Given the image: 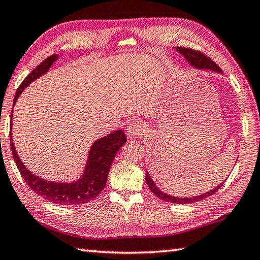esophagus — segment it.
I'll return each mask as SVG.
<instances>
[{"label":"esophagus","instance_id":"34e87169","mask_svg":"<svg viewBox=\"0 0 260 260\" xmlns=\"http://www.w3.org/2000/svg\"><path fill=\"white\" fill-rule=\"evenodd\" d=\"M144 133V127L141 125L139 121H132L126 129V134L128 139H134V137H139L143 135Z\"/></svg>","mask_w":260,"mask_h":260}]
</instances>
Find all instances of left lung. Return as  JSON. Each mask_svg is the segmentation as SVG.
I'll use <instances>...</instances> for the list:
<instances>
[{"label":"left lung","mask_w":260,"mask_h":260,"mask_svg":"<svg viewBox=\"0 0 260 260\" xmlns=\"http://www.w3.org/2000/svg\"><path fill=\"white\" fill-rule=\"evenodd\" d=\"M176 49L178 50V53L181 54L182 56H185L187 62L189 63L191 66H194V68L200 69V70H210V71H214V72L222 73V70L220 69V66H217V64L213 62L210 57H207L206 55H204L201 52H198V50H194L191 48H185V47H177ZM145 180H146V184H147V186H149L151 191L153 192L156 197H159L160 200L168 202V203H174V204H192V203H195V202H200L202 200H204V198H206V197H210L213 194H215L217 189H220V187L224 184V182H222V184L215 187L214 189L204 192V194L198 195V196L175 197V196L168 195L164 191H161L159 188L155 186L154 181L152 180V178L150 177L149 174H147V172L145 176Z\"/></svg>","instance_id":"left-lung-1"}]
</instances>
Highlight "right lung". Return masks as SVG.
I'll list each match as a JSON object with an SVG mask.
<instances>
[{"label":"right lung","instance_id":"add662e5","mask_svg":"<svg viewBox=\"0 0 260 260\" xmlns=\"http://www.w3.org/2000/svg\"><path fill=\"white\" fill-rule=\"evenodd\" d=\"M57 58L58 55L49 56L37 68L32 70L31 73L27 75V78L22 81V83L20 84L17 90V93L14 95L13 106L15 105V101L18 100L19 95L22 93L25 86L34 82L39 76L48 72L50 66L57 60ZM12 115L13 110H11V131ZM125 143L126 135L124 131L121 129L115 131L113 133L96 140L89 151L88 161H86L82 177L73 182H56L39 178L27 169V167L22 164L17 151H15L12 133L10 132V145H11L13 159L27 185L31 188L36 194L42 196L45 200L54 203V204L64 206H78L85 204V203L94 200L104 190L111 164H113L117 152Z\"/></svg>","mask_w":260,"mask_h":260}]
</instances>
